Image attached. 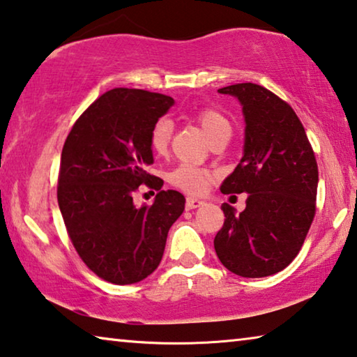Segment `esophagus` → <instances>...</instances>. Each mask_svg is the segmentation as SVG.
Here are the masks:
<instances>
[{
  "label": "esophagus",
  "mask_w": 357,
  "mask_h": 357,
  "mask_svg": "<svg viewBox=\"0 0 357 357\" xmlns=\"http://www.w3.org/2000/svg\"><path fill=\"white\" fill-rule=\"evenodd\" d=\"M203 205H205V202L192 199V197H189V199L185 200V208H188V209H195V208H200Z\"/></svg>",
  "instance_id": "obj_1"
}]
</instances>
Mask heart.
<instances>
[{"label":"heart","instance_id":"heart-1","mask_svg":"<svg viewBox=\"0 0 357 357\" xmlns=\"http://www.w3.org/2000/svg\"><path fill=\"white\" fill-rule=\"evenodd\" d=\"M195 119L209 139L218 137L222 132H230V123L227 119L220 114L219 111L213 109V107L200 109L195 114ZM172 132L173 126L168 119H158L154 126H152L149 133V146L155 154H165L169 139H172ZM209 179H211V174L194 165H179L169 174V181L176 188L184 192H189V194H200V192L205 190Z\"/></svg>","mask_w":357,"mask_h":357}]
</instances>
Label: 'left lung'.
I'll return each mask as SVG.
<instances>
[{
    "mask_svg": "<svg viewBox=\"0 0 357 357\" xmlns=\"http://www.w3.org/2000/svg\"><path fill=\"white\" fill-rule=\"evenodd\" d=\"M240 100L245 149L222 194L246 192L236 213L224 203V225L214 250L231 273L262 278L284 270L302 245L316 213L318 163L301 119L268 89L252 82L219 89Z\"/></svg>",
    "mask_w": 357,
    "mask_h": 357,
    "instance_id": "1",
    "label": "left lung"
}]
</instances>
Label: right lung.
Listing matches in <instances>:
<instances>
[{
    "label": "right lung",
    "instance_id": "add662e5",
    "mask_svg": "<svg viewBox=\"0 0 357 357\" xmlns=\"http://www.w3.org/2000/svg\"><path fill=\"white\" fill-rule=\"evenodd\" d=\"M173 98L141 89H112L90 105L61 151L56 199L82 262L112 284H133L160 264L168 230L184 211L178 190L146 172L154 163L149 133ZM141 183L159 190L138 208Z\"/></svg>",
    "mask_w": 357,
    "mask_h": 357
}]
</instances>
